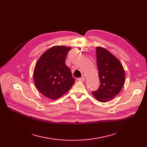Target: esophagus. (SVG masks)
<instances>
[{
    "instance_id": "esophagus-1",
    "label": "esophagus",
    "mask_w": 147,
    "mask_h": 147,
    "mask_svg": "<svg viewBox=\"0 0 147 147\" xmlns=\"http://www.w3.org/2000/svg\"><path fill=\"white\" fill-rule=\"evenodd\" d=\"M78 80L79 82H84V80H85V78H84V77H82V78H78Z\"/></svg>"
}]
</instances>
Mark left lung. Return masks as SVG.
I'll use <instances>...</instances> for the list:
<instances>
[{
    "instance_id": "obj_1",
    "label": "left lung",
    "mask_w": 147,
    "mask_h": 147,
    "mask_svg": "<svg viewBox=\"0 0 147 147\" xmlns=\"http://www.w3.org/2000/svg\"><path fill=\"white\" fill-rule=\"evenodd\" d=\"M96 51L101 84L92 93L98 101L106 102L120 93L125 83V70L119 60L109 51L102 47H96Z\"/></svg>"
}]
</instances>
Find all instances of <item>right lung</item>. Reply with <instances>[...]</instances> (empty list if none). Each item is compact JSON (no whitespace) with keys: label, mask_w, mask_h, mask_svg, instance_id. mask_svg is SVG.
Listing matches in <instances>:
<instances>
[{"label":"right lung","mask_w":147,"mask_h":147,"mask_svg":"<svg viewBox=\"0 0 147 147\" xmlns=\"http://www.w3.org/2000/svg\"><path fill=\"white\" fill-rule=\"evenodd\" d=\"M71 48L55 46L44 52L34 69L35 86L45 97L57 99L71 89L74 83L71 71L65 60Z\"/></svg>","instance_id":"add662e5"}]
</instances>
